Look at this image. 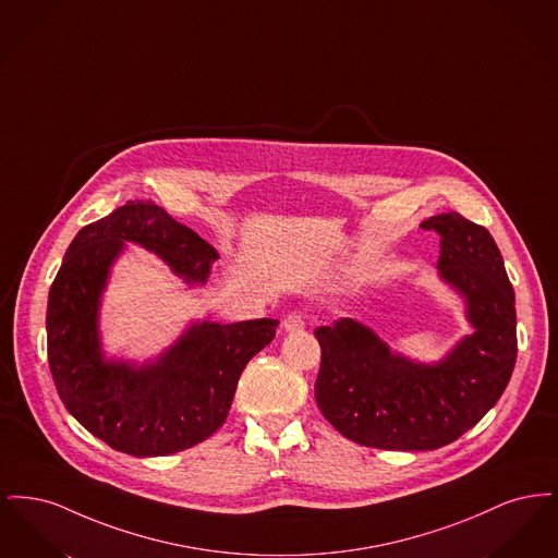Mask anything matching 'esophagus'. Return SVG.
<instances>
[{
	"label": "esophagus",
	"mask_w": 558,
	"mask_h": 558,
	"mask_svg": "<svg viewBox=\"0 0 558 558\" xmlns=\"http://www.w3.org/2000/svg\"><path fill=\"white\" fill-rule=\"evenodd\" d=\"M305 326V319L301 314H296V312H292V314H287L284 319H282V328L287 330V332H294V330H301Z\"/></svg>",
	"instance_id": "34e87169"
}]
</instances>
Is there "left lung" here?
<instances>
[{
    "label": "left lung",
    "mask_w": 558,
    "mask_h": 558,
    "mask_svg": "<svg viewBox=\"0 0 558 558\" xmlns=\"http://www.w3.org/2000/svg\"><path fill=\"white\" fill-rule=\"evenodd\" d=\"M421 228L441 236L437 276L462 296L471 335L423 364L391 351L357 319L314 332L319 412L366 448L423 451L456 441L496 405L517 362L514 291L496 240L456 211L428 217Z\"/></svg>",
    "instance_id": "obj_1"
}]
</instances>
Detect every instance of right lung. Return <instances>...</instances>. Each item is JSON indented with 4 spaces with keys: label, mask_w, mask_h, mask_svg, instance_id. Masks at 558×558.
I'll return each mask as SVG.
<instances>
[{
    "label": "right lung",
    "mask_w": 558,
    "mask_h": 558,
    "mask_svg": "<svg viewBox=\"0 0 558 558\" xmlns=\"http://www.w3.org/2000/svg\"><path fill=\"white\" fill-rule=\"evenodd\" d=\"M137 244L186 284H205L219 253L155 203H128L81 228L48 296V360L66 410L112 450L137 458L187 450L226 423L240 374L271 343L278 319L190 322L142 364L108 357L100 305L110 269Z\"/></svg>",
    "instance_id": "obj_1"
}]
</instances>
